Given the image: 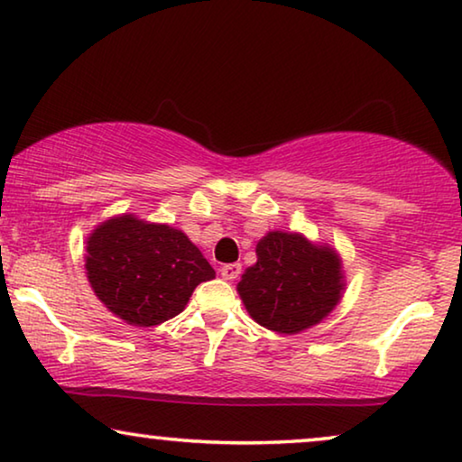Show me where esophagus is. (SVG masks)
Masks as SVG:
<instances>
[{
  "mask_svg": "<svg viewBox=\"0 0 462 462\" xmlns=\"http://www.w3.org/2000/svg\"><path fill=\"white\" fill-rule=\"evenodd\" d=\"M239 273H242V264L239 263H229V264H223V267H220V275H223V280L233 282V280H237Z\"/></svg>",
  "mask_w": 462,
  "mask_h": 462,
  "instance_id": "34e87169",
  "label": "esophagus"
}]
</instances>
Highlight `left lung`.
<instances>
[{
	"label": "left lung",
	"instance_id": "1",
	"mask_svg": "<svg viewBox=\"0 0 462 462\" xmlns=\"http://www.w3.org/2000/svg\"><path fill=\"white\" fill-rule=\"evenodd\" d=\"M256 258L237 292L252 319L267 330L302 332L338 305L345 275L330 245L311 244L300 233L269 231L256 244Z\"/></svg>",
	"mask_w": 462,
	"mask_h": 462
}]
</instances>
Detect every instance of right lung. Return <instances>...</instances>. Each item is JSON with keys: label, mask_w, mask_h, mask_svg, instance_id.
<instances>
[{"label": "right lung", "mask_w": 462, "mask_h": 462, "mask_svg": "<svg viewBox=\"0 0 462 462\" xmlns=\"http://www.w3.org/2000/svg\"><path fill=\"white\" fill-rule=\"evenodd\" d=\"M88 282L125 324L149 328L179 315L214 269L185 233L132 214L100 223L86 242Z\"/></svg>", "instance_id": "1"}]
</instances>
